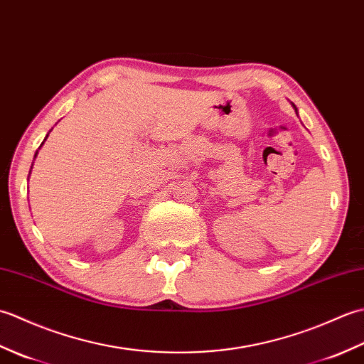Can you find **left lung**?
Listing matches in <instances>:
<instances>
[{"label":"left lung","mask_w":364,"mask_h":364,"mask_svg":"<svg viewBox=\"0 0 364 364\" xmlns=\"http://www.w3.org/2000/svg\"><path fill=\"white\" fill-rule=\"evenodd\" d=\"M294 106V109H296V112H297V107H296V105H292Z\"/></svg>","instance_id":"8db88e82"}]
</instances>
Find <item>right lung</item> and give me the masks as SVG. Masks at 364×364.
Listing matches in <instances>:
<instances>
[{
    "mask_svg": "<svg viewBox=\"0 0 364 364\" xmlns=\"http://www.w3.org/2000/svg\"><path fill=\"white\" fill-rule=\"evenodd\" d=\"M46 137H48V134H46ZM46 137H45V139H43V142H45V141H46ZM43 142H42V145H43ZM42 145H41V146H42ZM37 151H38V150H37ZM37 151H36V154H34V158H36V156H37ZM31 168H33V167H31ZM29 173H31V172H29Z\"/></svg>",
    "mask_w": 364,
    "mask_h": 364,
    "instance_id": "right-lung-1",
    "label": "right lung"
}]
</instances>
